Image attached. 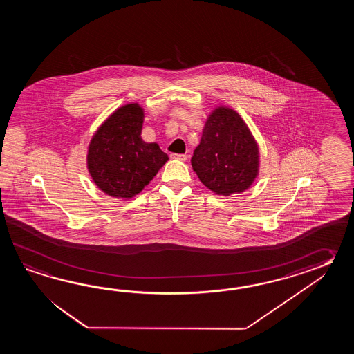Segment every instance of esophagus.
<instances>
[{"label": "esophagus", "instance_id": "34e87169", "mask_svg": "<svg viewBox=\"0 0 354 354\" xmlns=\"http://www.w3.org/2000/svg\"><path fill=\"white\" fill-rule=\"evenodd\" d=\"M171 158L177 159V160H180V162H185V160L187 159V156H186V154H171Z\"/></svg>", "mask_w": 354, "mask_h": 354}]
</instances>
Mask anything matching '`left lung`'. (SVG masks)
Segmentation results:
<instances>
[{"mask_svg": "<svg viewBox=\"0 0 354 354\" xmlns=\"http://www.w3.org/2000/svg\"><path fill=\"white\" fill-rule=\"evenodd\" d=\"M191 165L214 194H241L252 186L259 172V149L239 113L226 106L212 110Z\"/></svg>", "mask_w": 354, "mask_h": 354, "instance_id": "left-lung-1", "label": "left lung"}]
</instances>
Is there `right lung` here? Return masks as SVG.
Returning a JSON list of instances; mask_svg holds the SVG:
<instances>
[{"instance_id": "right-lung-1", "label": "right lung", "mask_w": 354, "mask_h": 354, "mask_svg": "<svg viewBox=\"0 0 354 354\" xmlns=\"http://www.w3.org/2000/svg\"><path fill=\"white\" fill-rule=\"evenodd\" d=\"M144 110L127 104L115 110L91 139L87 168L106 195L129 200L138 195L166 165L168 156L157 143L142 139Z\"/></svg>"}]
</instances>
